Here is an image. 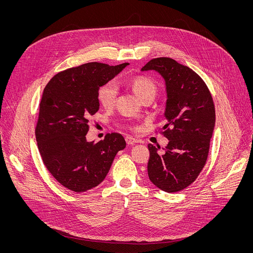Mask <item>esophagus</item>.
<instances>
[{"label":"esophagus","instance_id":"esophagus-1","mask_svg":"<svg viewBox=\"0 0 253 253\" xmlns=\"http://www.w3.org/2000/svg\"><path fill=\"white\" fill-rule=\"evenodd\" d=\"M125 140H126V143L128 144V145H133V144L138 143V140H136V139H134V138H132V137H129V136H127V137L125 138Z\"/></svg>","mask_w":253,"mask_h":253}]
</instances>
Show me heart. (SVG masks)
<instances>
[{
    "instance_id": "obj_1",
    "label": "heart",
    "mask_w": 253,
    "mask_h": 253,
    "mask_svg": "<svg viewBox=\"0 0 253 253\" xmlns=\"http://www.w3.org/2000/svg\"><path fill=\"white\" fill-rule=\"evenodd\" d=\"M128 85L138 98L143 100L149 96H155L156 87L151 80L145 77H135L129 80ZM118 95L117 84L113 81L107 82L99 88L98 101L105 108H111L116 101Z\"/></svg>"
}]
</instances>
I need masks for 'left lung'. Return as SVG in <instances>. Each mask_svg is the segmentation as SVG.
Segmentation results:
<instances>
[{"label":"left lung","instance_id":"8db88e82","mask_svg":"<svg viewBox=\"0 0 253 253\" xmlns=\"http://www.w3.org/2000/svg\"><path fill=\"white\" fill-rule=\"evenodd\" d=\"M141 71H155L163 78L166 105L163 126L169 140L163 154L148 144V176L159 189L174 193L195 181L204 167L215 126V108L204 81L187 66L171 58H156Z\"/></svg>","mask_w":253,"mask_h":253}]
</instances>
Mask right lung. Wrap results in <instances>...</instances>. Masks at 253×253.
<instances>
[{
    "instance_id": "add662e5",
    "label": "right lung",
    "mask_w": 253,
    "mask_h": 253,
    "mask_svg": "<svg viewBox=\"0 0 253 253\" xmlns=\"http://www.w3.org/2000/svg\"><path fill=\"white\" fill-rule=\"evenodd\" d=\"M127 65L83 64L60 72L44 89L36 140L47 169L72 191L84 192L99 185L118 151L126 147L121 134H107L97 143L87 141L86 134L89 118L100 107L99 88Z\"/></svg>"
}]
</instances>
